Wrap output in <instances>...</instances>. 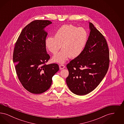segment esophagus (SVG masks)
<instances>
[{
  "label": "esophagus",
  "instance_id": "1",
  "mask_svg": "<svg viewBox=\"0 0 124 124\" xmlns=\"http://www.w3.org/2000/svg\"><path fill=\"white\" fill-rule=\"evenodd\" d=\"M59 69L60 70H62V69H63L65 68V66L64 65H59Z\"/></svg>",
  "mask_w": 124,
  "mask_h": 124
}]
</instances>
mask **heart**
Wrapping results in <instances>:
<instances>
[{
  "mask_svg": "<svg viewBox=\"0 0 124 124\" xmlns=\"http://www.w3.org/2000/svg\"><path fill=\"white\" fill-rule=\"evenodd\" d=\"M88 39V33L84 28L65 24L56 31L54 37H47L45 43L47 49L53 54H56L62 47V50L53 56V61L64 63L68 57L75 58L82 53Z\"/></svg>",
  "mask_w": 124,
  "mask_h": 124,
  "instance_id": "1",
  "label": "heart"
}]
</instances>
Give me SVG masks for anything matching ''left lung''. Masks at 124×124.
I'll list each match as a JSON object with an SVG mask.
<instances>
[{
    "label": "left lung",
    "instance_id": "left-lung-1",
    "mask_svg": "<svg viewBox=\"0 0 124 124\" xmlns=\"http://www.w3.org/2000/svg\"><path fill=\"white\" fill-rule=\"evenodd\" d=\"M90 35L82 53L66 65L68 88L78 95L87 94L100 84L109 65V52L106 40L92 23Z\"/></svg>",
    "mask_w": 124,
    "mask_h": 124
}]
</instances>
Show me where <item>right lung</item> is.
<instances>
[{"label":"right lung","mask_w":124,"mask_h":124,"mask_svg":"<svg viewBox=\"0 0 124 124\" xmlns=\"http://www.w3.org/2000/svg\"><path fill=\"white\" fill-rule=\"evenodd\" d=\"M52 23L49 20L31 22L22 30L14 47L13 61L18 78L24 88L33 94L46 91L59 70L57 64H46L50 57L45 43L48 34L45 28Z\"/></svg>","instance_id":"1"}]
</instances>
